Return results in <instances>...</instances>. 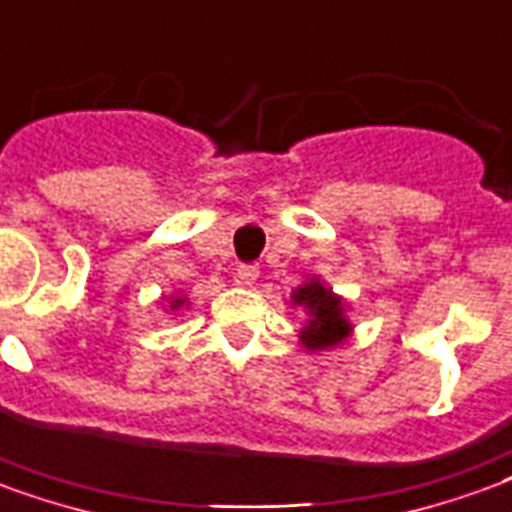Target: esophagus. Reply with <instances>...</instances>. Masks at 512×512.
Here are the masks:
<instances>
[{
	"label": "esophagus",
	"instance_id": "34e87169",
	"mask_svg": "<svg viewBox=\"0 0 512 512\" xmlns=\"http://www.w3.org/2000/svg\"><path fill=\"white\" fill-rule=\"evenodd\" d=\"M256 278H259V267L256 264H240L237 267V283H242V286H253Z\"/></svg>",
	"mask_w": 512,
	"mask_h": 512
}]
</instances>
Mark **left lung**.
I'll use <instances>...</instances> for the list:
<instances>
[{"instance_id":"obj_1","label":"left lung","mask_w":512,"mask_h":512,"mask_svg":"<svg viewBox=\"0 0 512 512\" xmlns=\"http://www.w3.org/2000/svg\"><path fill=\"white\" fill-rule=\"evenodd\" d=\"M294 302L305 305L310 310V324L302 332V340L313 351V348H329L337 345L348 334V321L343 318V305L334 297L329 288H324L318 280H310L305 286L294 291Z\"/></svg>"}]
</instances>
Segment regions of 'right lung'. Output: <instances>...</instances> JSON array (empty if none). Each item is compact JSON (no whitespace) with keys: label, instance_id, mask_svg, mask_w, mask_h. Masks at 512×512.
Returning a JSON list of instances; mask_svg holds the SVG:
<instances>
[{"label":"right lung","instance_id":"right-lung-1","mask_svg":"<svg viewBox=\"0 0 512 512\" xmlns=\"http://www.w3.org/2000/svg\"><path fill=\"white\" fill-rule=\"evenodd\" d=\"M183 305V299H175V302H172V310H175V307H180Z\"/></svg>","mask_w":512,"mask_h":512}]
</instances>
